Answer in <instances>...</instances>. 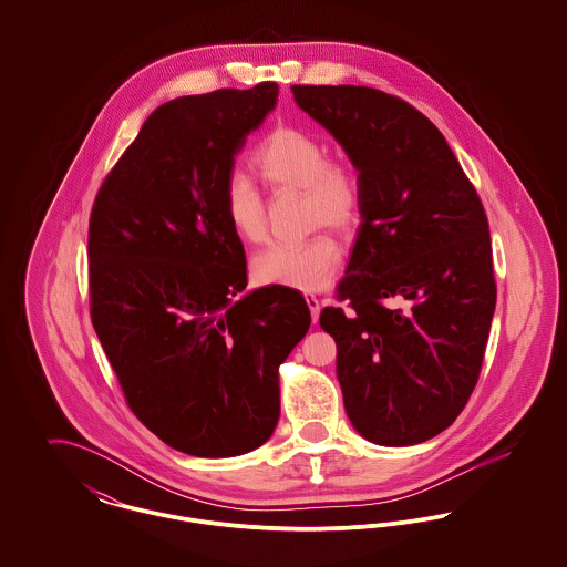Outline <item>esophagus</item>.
<instances>
[{"mask_svg": "<svg viewBox=\"0 0 567 567\" xmlns=\"http://www.w3.org/2000/svg\"><path fill=\"white\" fill-rule=\"evenodd\" d=\"M306 301H308V308H310V315H312V321L317 323L319 321V312H321V303H319V297L315 293H306Z\"/></svg>", "mask_w": 567, "mask_h": 567, "instance_id": "esophagus-1", "label": "esophagus"}]
</instances>
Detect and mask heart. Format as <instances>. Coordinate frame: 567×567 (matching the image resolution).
<instances>
[{
	"label": "heart",
	"instance_id": "b5f03b06",
	"mask_svg": "<svg viewBox=\"0 0 567 567\" xmlns=\"http://www.w3.org/2000/svg\"><path fill=\"white\" fill-rule=\"evenodd\" d=\"M250 167L270 190H301L308 227L327 225L349 231L361 220L365 190L357 165L344 157H329L323 140L308 130L274 127L255 148ZM220 204L231 231L243 243L266 240V204L248 181L227 178ZM340 264V244L317 234L301 243L274 244L261 250L252 259V276L261 285L315 291L333 278Z\"/></svg>",
	"mask_w": 567,
	"mask_h": 567
}]
</instances>
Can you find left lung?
Segmentation results:
<instances>
[{"instance_id":"1","label":"left lung","mask_w":567,"mask_h":567,"mask_svg":"<svg viewBox=\"0 0 567 567\" xmlns=\"http://www.w3.org/2000/svg\"><path fill=\"white\" fill-rule=\"evenodd\" d=\"M357 165L363 223L319 323L354 430L382 446L444 432L485 359L497 285L483 202L444 135L372 86L293 84Z\"/></svg>"}]
</instances>
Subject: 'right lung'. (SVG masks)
<instances>
[{"label":"right lung","instance_id":"obj_1","mask_svg":"<svg viewBox=\"0 0 567 567\" xmlns=\"http://www.w3.org/2000/svg\"><path fill=\"white\" fill-rule=\"evenodd\" d=\"M276 95L259 82L163 104L91 208V323L137 421L193 457L244 455L270 437L278 365L310 327L297 289L244 296V246L220 204Z\"/></svg>","mask_w":567,"mask_h":567}]
</instances>
